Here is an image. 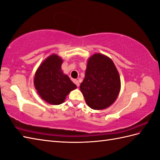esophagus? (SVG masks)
<instances>
[{"label":"esophagus","mask_w":160,"mask_h":160,"mask_svg":"<svg viewBox=\"0 0 160 160\" xmlns=\"http://www.w3.org/2000/svg\"><path fill=\"white\" fill-rule=\"evenodd\" d=\"M73 82L76 84L77 87L80 86V82L78 80H73Z\"/></svg>","instance_id":"esophagus-1"}]
</instances>
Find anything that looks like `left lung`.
<instances>
[{"label": "left lung", "mask_w": 160, "mask_h": 160, "mask_svg": "<svg viewBox=\"0 0 160 160\" xmlns=\"http://www.w3.org/2000/svg\"><path fill=\"white\" fill-rule=\"evenodd\" d=\"M120 88V74L110 58L100 53L89 58L80 86L88 106L94 110L108 108L117 99Z\"/></svg>", "instance_id": "left-lung-1"}]
</instances>
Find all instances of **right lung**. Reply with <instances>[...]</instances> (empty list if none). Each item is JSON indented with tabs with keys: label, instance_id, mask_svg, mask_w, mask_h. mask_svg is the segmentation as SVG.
Returning <instances> with one entry per match:
<instances>
[{
	"label": "right lung",
	"instance_id": "obj_1",
	"mask_svg": "<svg viewBox=\"0 0 160 160\" xmlns=\"http://www.w3.org/2000/svg\"><path fill=\"white\" fill-rule=\"evenodd\" d=\"M62 58L53 53L47 58L37 69L33 84L37 93L43 100L53 105L63 103L66 97L77 86L61 69Z\"/></svg>",
	"mask_w": 160,
	"mask_h": 160
}]
</instances>
